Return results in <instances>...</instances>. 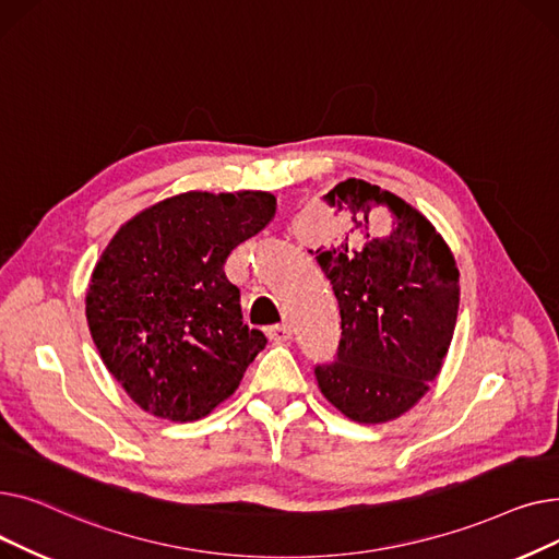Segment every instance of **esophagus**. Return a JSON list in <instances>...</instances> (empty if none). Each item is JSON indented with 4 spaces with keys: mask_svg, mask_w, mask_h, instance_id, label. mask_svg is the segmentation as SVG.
<instances>
[{
    "mask_svg": "<svg viewBox=\"0 0 559 559\" xmlns=\"http://www.w3.org/2000/svg\"><path fill=\"white\" fill-rule=\"evenodd\" d=\"M267 337L272 342H287L292 340V329L287 324H276V326H270L267 329Z\"/></svg>",
    "mask_w": 559,
    "mask_h": 559,
    "instance_id": "obj_1",
    "label": "esophagus"
}]
</instances>
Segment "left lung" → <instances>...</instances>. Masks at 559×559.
I'll list each match as a JSON object with an SVG mask.
<instances>
[{
	"label": "left lung",
	"mask_w": 559,
	"mask_h": 559,
	"mask_svg": "<svg viewBox=\"0 0 559 559\" xmlns=\"http://www.w3.org/2000/svg\"><path fill=\"white\" fill-rule=\"evenodd\" d=\"M324 201L369 228L373 205L392 213L383 238L365 247L317 249L342 317L335 362L314 376L340 413L358 424H385L407 413L444 365L460 306V272L442 235L401 197L360 179L337 183ZM358 214L361 219L356 221Z\"/></svg>",
	"instance_id": "1"
}]
</instances>
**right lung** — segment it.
<instances>
[{
    "label": "right lung",
    "mask_w": 559,
    "mask_h": 559,
    "mask_svg": "<svg viewBox=\"0 0 559 559\" xmlns=\"http://www.w3.org/2000/svg\"><path fill=\"white\" fill-rule=\"evenodd\" d=\"M276 213L270 192H183L131 217L104 249L85 295L112 378L154 417L197 421L226 401L267 344L242 321L228 253Z\"/></svg>",
    "instance_id": "1"
}]
</instances>
